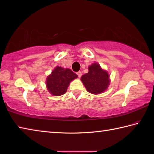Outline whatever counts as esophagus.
<instances>
[{"mask_svg":"<svg viewBox=\"0 0 154 154\" xmlns=\"http://www.w3.org/2000/svg\"><path fill=\"white\" fill-rule=\"evenodd\" d=\"M77 75H78V77L80 78L81 77H82V72H81V71H79V72H77Z\"/></svg>","mask_w":154,"mask_h":154,"instance_id":"1","label":"esophagus"}]
</instances>
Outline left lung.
Segmentation results:
<instances>
[{"instance_id": "1", "label": "left lung", "mask_w": 154, "mask_h": 154, "mask_svg": "<svg viewBox=\"0 0 154 154\" xmlns=\"http://www.w3.org/2000/svg\"><path fill=\"white\" fill-rule=\"evenodd\" d=\"M89 72L81 78L83 85L90 93L97 94L103 92L109 85L107 72L101 69L100 65L94 63L88 68Z\"/></svg>"}]
</instances>
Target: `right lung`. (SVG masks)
I'll return each instance as SVG.
<instances>
[{"instance_id":"obj_1","label":"right lung","mask_w":154,"mask_h":154,"mask_svg":"<svg viewBox=\"0 0 154 154\" xmlns=\"http://www.w3.org/2000/svg\"><path fill=\"white\" fill-rule=\"evenodd\" d=\"M77 77L71 70L57 66L47 78L48 90L52 95L61 96L66 93L70 82Z\"/></svg>"}]
</instances>
